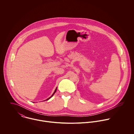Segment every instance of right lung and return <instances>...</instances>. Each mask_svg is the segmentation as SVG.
I'll return each instance as SVG.
<instances>
[{
    "label": "right lung",
    "mask_w": 134,
    "mask_h": 134,
    "mask_svg": "<svg viewBox=\"0 0 134 134\" xmlns=\"http://www.w3.org/2000/svg\"><path fill=\"white\" fill-rule=\"evenodd\" d=\"M56 90H57V88H56V89H55V91H54V93H53V94H52V96H51V97H49V98H47V99H46V100H48V99H49V98H51V97H52V96H54V94H55V92H56Z\"/></svg>",
    "instance_id": "1"
}]
</instances>
